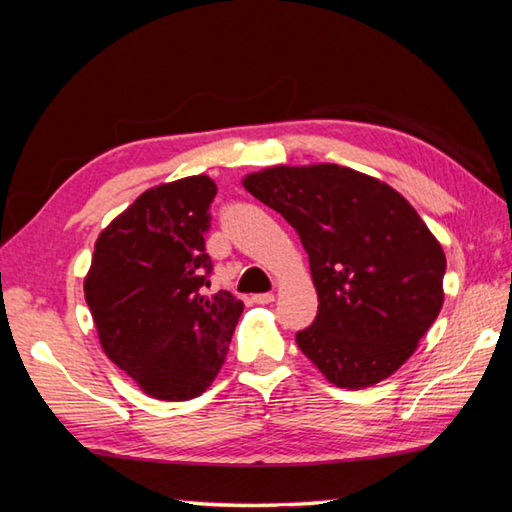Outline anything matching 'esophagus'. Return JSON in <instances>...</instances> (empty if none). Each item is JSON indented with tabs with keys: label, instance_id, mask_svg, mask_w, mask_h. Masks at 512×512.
Instances as JSON below:
<instances>
[{
	"label": "esophagus",
	"instance_id": "34e87169",
	"mask_svg": "<svg viewBox=\"0 0 512 512\" xmlns=\"http://www.w3.org/2000/svg\"><path fill=\"white\" fill-rule=\"evenodd\" d=\"M273 300H275L273 293H257V295H253V302L255 304H271Z\"/></svg>",
	"mask_w": 512,
	"mask_h": 512
}]
</instances>
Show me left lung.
I'll use <instances>...</instances> for the list:
<instances>
[{"mask_svg":"<svg viewBox=\"0 0 512 512\" xmlns=\"http://www.w3.org/2000/svg\"><path fill=\"white\" fill-rule=\"evenodd\" d=\"M244 188L291 224L309 255L318 315L295 342L324 378L362 389L412 356L443 306L445 253L387 183L336 163L275 165Z\"/></svg>","mask_w":512,"mask_h":512,"instance_id":"left-lung-1","label":"left lung"}]
</instances>
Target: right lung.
<instances>
[{
  "mask_svg": "<svg viewBox=\"0 0 512 512\" xmlns=\"http://www.w3.org/2000/svg\"><path fill=\"white\" fill-rule=\"evenodd\" d=\"M215 194L206 174L145 190L100 232L85 277L102 351L159 401L206 392L244 311L228 291L201 293L210 286L203 232Z\"/></svg>",
  "mask_w": 512,
  "mask_h": 512,
  "instance_id": "1",
  "label": "right lung"
}]
</instances>
